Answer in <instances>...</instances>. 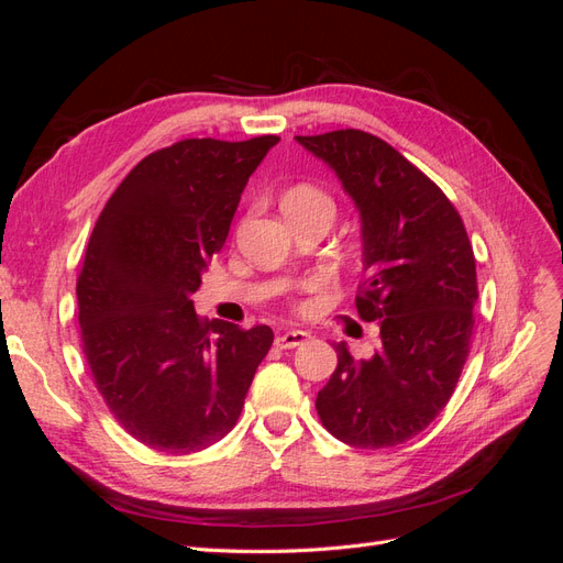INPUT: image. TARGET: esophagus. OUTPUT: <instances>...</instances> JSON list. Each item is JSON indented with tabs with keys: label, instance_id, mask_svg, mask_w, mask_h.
<instances>
[{
	"label": "esophagus",
	"instance_id": "esophagus-1",
	"mask_svg": "<svg viewBox=\"0 0 563 563\" xmlns=\"http://www.w3.org/2000/svg\"><path fill=\"white\" fill-rule=\"evenodd\" d=\"M308 338H310V333H305V331H284L275 338V345L282 350H291V347L302 345Z\"/></svg>",
	"mask_w": 563,
	"mask_h": 563
}]
</instances>
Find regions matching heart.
Here are the masks:
<instances>
[{"label": "heart", "instance_id": "1", "mask_svg": "<svg viewBox=\"0 0 563 563\" xmlns=\"http://www.w3.org/2000/svg\"><path fill=\"white\" fill-rule=\"evenodd\" d=\"M314 207L333 211L329 195L321 192L314 185H294L291 190H286L282 199V209H314Z\"/></svg>", "mask_w": 563, "mask_h": 563}]
</instances>
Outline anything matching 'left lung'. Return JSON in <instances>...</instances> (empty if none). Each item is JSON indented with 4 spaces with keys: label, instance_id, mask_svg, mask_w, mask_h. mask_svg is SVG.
I'll return each mask as SVG.
<instances>
[{
    "label": "left lung",
    "instance_id": "1",
    "mask_svg": "<svg viewBox=\"0 0 563 563\" xmlns=\"http://www.w3.org/2000/svg\"><path fill=\"white\" fill-rule=\"evenodd\" d=\"M296 141L333 168L360 211L366 279L356 312L380 329L371 360L335 345L317 413L350 446L404 444L444 411L470 354L479 294L463 218L378 135L343 129Z\"/></svg>",
    "mask_w": 563,
    "mask_h": 563
}]
</instances>
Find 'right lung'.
I'll list each match as a JSON object with an SVG mask.
<instances>
[{
	"label": "right lung",
	"instance_id": "obj_1",
	"mask_svg": "<svg viewBox=\"0 0 563 563\" xmlns=\"http://www.w3.org/2000/svg\"><path fill=\"white\" fill-rule=\"evenodd\" d=\"M277 143L190 139L152 152L96 220L77 279L81 347L112 416L150 449L187 455L223 439L275 340L263 323L199 319L192 294Z\"/></svg>",
	"mask_w": 563,
	"mask_h": 563
}]
</instances>
